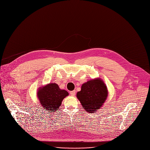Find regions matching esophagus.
I'll list each match as a JSON object with an SVG mask.
<instances>
[{"label":"esophagus","instance_id":"1","mask_svg":"<svg viewBox=\"0 0 150 150\" xmlns=\"http://www.w3.org/2000/svg\"><path fill=\"white\" fill-rule=\"evenodd\" d=\"M70 95H71V96H75V95H76V91H71V92H70Z\"/></svg>","mask_w":150,"mask_h":150}]
</instances>
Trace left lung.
Returning a JSON list of instances; mask_svg holds the SVG:
<instances>
[{
    "mask_svg": "<svg viewBox=\"0 0 150 150\" xmlns=\"http://www.w3.org/2000/svg\"><path fill=\"white\" fill-rule=\"evenodd\" d=\"M108 95L107 87L100 78L87 81L82 84L81 91L77 93V98L83 109L92 113L99 109Z\"/></svg>",
    "mask_w": 150,
    "mask_h": 150,
    "instance_id": "obj_1",
    "label": "left lung"
}]
</instances>
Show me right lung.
<instances>
[{
    "label": "right lung",
    "mask_w": 150,
    "mask_h": 150,
    "mask_svg": "<svg viewBox=\"0 0 150 150\" xmlns=\"http://www.w3.org/2000/svg\"><path fill=\"white\" fill-rule=\"evenodd\" d=\"M37 97L42 106L48 111L54 112L62 105L64 98L69 95L65 90L60 89L56 83H50L40 87L37 92Z\"/></svg>",
    "instance_id": "right-lung-1"
}]
</instances>
